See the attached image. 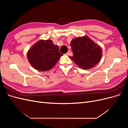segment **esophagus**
Returning <instances> with one entry per match:
<instances>
[{"mask_svg":"<svg viewBox=\"0 0 128 128\" xmlns=\"http://www.w3.org/2000/svg\"><path fill=\"white\" fill-rule=\"evenodd\" d=\"M70 51H68V52H67V53H66V55H67V56H68L69 54V53H70Z\"/></svg>","mask_w":128,"mask_h":128,"instance_id":"34e87169","label":"esophagus"}]
</instances>
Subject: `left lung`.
Returning a JSON list of instances; mask_svg holds the SVG:
<instances>
[{
  "mask_svg": "<svg viewBox=\"0 0 128 128\" xmlns=\"http://www.w3.org/2000/svg\"><path fill=\"white\" fill-rule=\"evenodd\" d=\"M70 46L73 56L69 57L82 69L94 67L102 59V50L100 46L88 36L73 39Z\"/></svg>",
  "mask_w": 128,
  "mask_h": 128,
  "instance_id": "obj_1",
  "label": "left lung"
}]
</instances>
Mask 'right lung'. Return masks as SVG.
<instances>
[{
	"label": "right lung",
	"instance_id": "1",
	"mask_svg": "<svg viewBox=\"0 0 128 128\" xmlns=\"http://www.w3.org/2000/svg\"><path fill=\"white\" fill-rule=\"evenodd\" d=\"M63 54L59 48L51 40H40L34 44L27 53L30 64L39 71H48L56 64Z\"/></svg>",
	"mask_w": 128,
	"mask_h": 128
}]
</instances>
